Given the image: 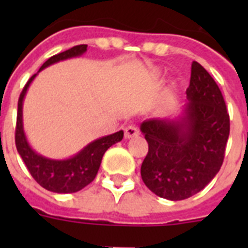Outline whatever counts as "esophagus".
<instances>
[{
	"label": "esophagus",
	"mask_w": 248,
	"mask_h": 248,
	"mask_svg": "<svg viewBox=\"0 0 248 248\" xmlns=\"http://www.w3.org/2000/svg\"><path fill=\"white\" fill-rule=\"evenodd\" d=\"M140 134L139 129L135 125H128L125 128V138L126 139H130V138L138 137Z\"/></svg>",
	"instance_id": "obj_1"
}]
</instances>
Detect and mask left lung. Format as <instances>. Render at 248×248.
I'll use <instances>...</instances> for the list:
<instances>
[{
  "instance_id": "1",
  "label": "left lung",
  "mask_w": 248,
  "mask_h": 248,
  "mask_svg": "<svg viewBox=\"0 0 248 248\" xmlns=\"http://www.w3.org/2000/svg\"><path fill=\"white\" fill-rule=\"evenodd\" d=\"M187 103L176 118L144 120L149 144L141 179L150 191L171 201L198 194L216 176L230 135V117L218 85L198 62L191 64Z\"/></svg>"
}]
</instances>
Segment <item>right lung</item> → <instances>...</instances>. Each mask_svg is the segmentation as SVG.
<instances>
[{
  "label": "right lung",
  "mask_w": 248,
  "mask_h": 248,
  "mask_svg": "<svg viewBox=\"0 0 248 248\" xmlns=\"http://www.w3.org/2000/svg\"><path fill=\"white\" fill-rule=\"evenodd\" d=\"M85 52H87V45L74 46L71 49L64 50L62 53H58L47 59L42 67L39 68L38 73L54 63L74 58V57H80ZM38 73L31 77L19 95L16 137H15L17 151L34 180L46 190L57 192V194H71V192L79 191L88 184H91L94 180V177L97 176L104 153L111 145L123 139L124 131L119 130L114 134L95 139L69 159L56 160L39 155L31 148L30 143L27 141L25 130H23V117H22L25 95L30 84Z\"/></svg>",
  "instance_id": "obj_1"
}]
</instances>
